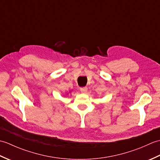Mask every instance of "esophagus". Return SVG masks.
<instances>
[{"instance_id": "obj_1", "label": "esophagus", "mask_w": 160, "mask_h": 160, "mask_svg": "<svg viewBox=\"0 0 160 160\" xmlns=\"http://www.w3.org/2000/svg\"><path fill=\"white\" fill-rule=\"evenodd\" d=\"M87 90H88V88H87V87L80 88V91H81V92H82V93H86L87 91Z\"/></svg>"}]
</instances>
